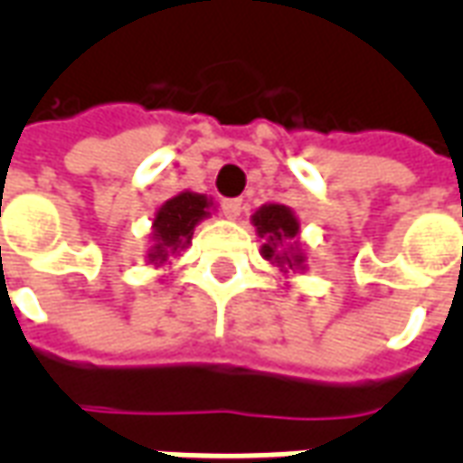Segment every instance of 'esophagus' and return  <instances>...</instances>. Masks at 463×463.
<instances>
[{"label": "esophagus", "mask_w": 463, "mask_h": 463, "mask_svg": "<svg viewBox=\"0 0 463 463\" xmlns=\"http://www.w3.org/2000/svg\"><path fill=\"white\" fill-rule=\"evenodd\" d=\"M221 208H222V213H225V218L235 221V218H241L242 201L241 198H225V201L221 203Z\"/></svg>", "instance_id": "1"}]
</instances>
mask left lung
Returning a JSON list of instances; mask_svg holds the SVG:
<instances>
[{"instance_id": "left-lung-1", "label": "left lung", "mask_w": 463, "mask_h": 463, "mask_svg": "<svg viewBox=\"0 0 463 463\" xmlns=\"http://www.w3.org/2000/svg\"><path fill=\"white\" fill-rule=\"evenodd\" d=\"M252 225L262 242V258L275 262L282 272L288 270H305V255H302L300 245L295 242L298 232H300V222L295 218V213L288 205H278V203H268L255 211L252 215ZM292 241L290 249H282V244Z\"/></svg>"}]
</instances>
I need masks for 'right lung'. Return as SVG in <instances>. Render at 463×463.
Masks as SVG:
<instances>
[{
  "instance_id": "obj_1",
  "label": "right lung",
  "mask_w": 463,
  "mask_h": 463,
  "mask_svg": "<svg viewBox=\"0 0 463 463\" xmlns=\"http://www.w3.org/2000/svg\"><path fill=\"white\" fill-rule=\"evenodd\" d=\"M213 203L201 193L183 191L165 201L153 218V248L148 250V262L161 265L168 255L183 250L193 238L195 225L211 215Z\"/></svg>"
}]
</instances>
